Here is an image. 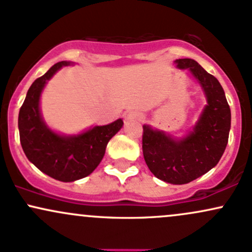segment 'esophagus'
I'll list each match as a JSON object with an SVG mask.
<instances>
[{
  "label": "esophagus",
  "mask_w": 252,
  "mask_h": 252,
  "mask_svg": "<svg viewBox=\"0 0 252 252\" xmlns=\"http://www.w3.org/2000/svg\"><path fill=\"white\" fill-rule=\"evenodd\" d=\"M128 121H131V122H136V121H141V118H142V115H141V112L139 111H131L128 113Z\"/></svg>",
  "instance_id": "obj_1"
}]
</instances>
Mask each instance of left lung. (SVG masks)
Returning <instances> with one entry per match:
<instances>
[{"mask_svg": "<svg viewBox=\"0 0 252 252\" xmlns=\"http://www.w3.org/2000/svg\"><path fill=\"white\" fill-rule=\"evenodd\" d=\"M175 63L195 76L206 94L207 105L192 131L181 140L143 126L142 152L157 178L171 184H187L219 162L228 142L231 110L217 77L191 59H179Z\"/></svg>", "mask_w": 252, "mask_h": 252, "instance_id": "left-lung-1", "label": "left lung"}]
</instances>
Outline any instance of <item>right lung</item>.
I'll return each instance as SVG.
<instances>
[{
  "instance_id": "1",
  "label": "right lung",
  "mask_w": 252,
  "mask_h": 252,
  "mask_svg": "<svg viewBox=\"0 0 252 252\" xmlns=\"http://www.w3.org/2000/svg\"><path fill=\"white\" fill-rule=\"evenodd\" d=\"M69 64L65 61L56 63L33 82L18 120L21 147L27 159L41 172L61 182H74L91 175L100 164L109 141L123 126L120 118L73 136L56 134L46 126L39 109L41 91L57 70Z\"/></svg>"
}]
</instances>
